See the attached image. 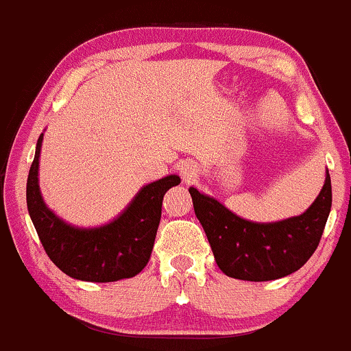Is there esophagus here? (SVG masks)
<instances>
[{"label":"esophagus","mask_w":351,"mask_h":351,"mask_svg":"<svg viewBox=\"0 0 351 351\" xmlns=\"http://www.w3.org/2000/svg\"><path fill=\"white\" fill-rule=\"evenodd\" d=\"M179 172L185 182L192 184L195 182L197 177H199V166H197L195 162H192V160H185V162H182L179 166Z\"/></svg>","instance_id":"esophagus-1"}]
</instances>
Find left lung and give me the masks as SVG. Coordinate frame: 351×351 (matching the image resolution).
Listing matches in <instances>:
<instances>
[{
	"label": "left lung",
	"mask_w": 351,
	"mask_h": 351,
	"mask_svg": "<svg viewBox=\"0 0 351 351\" xmlns=\"http://www.w3.org/2000/svg\"><path fill=\"white\" fill-rule=\"evenodd\" d=\"M189 192L218 267L241 281H274L300 269L319 246L332 208L328 171L322 191L306 212L269 223L238 217L195 187Z\"/></svg>",
	"instance_id": "8db88e82"
}]
</instances>
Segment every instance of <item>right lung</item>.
Segmentation results:
<instances>
[{
  "label": "right lung",
  "instance_id": "1",
  "mask_svg": "<svg viewBox=\"0 0 351 351\" xmlns=\"http://www.w3.org/2000/svg\"><path fill=\"white\" fill-rule=\"evenodd\" d=\"M44 133L29 169L26 200L29 217L45 253L62 273L78 281L113 282L139 274L151 258L162 212L164 193L180 184L166 176L139 189L117 218L100 226H75L45 205L39 189V158Z\"/></svg>",
  "mask_w": 351,
  "mask_h": 351
}]
</instances>
